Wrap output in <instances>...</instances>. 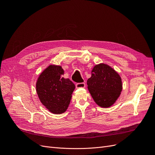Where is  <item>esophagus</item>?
Segmentation results:
<instances>
[{"instance_id":"34e87169","label":"esophagus","mask_w":155,"mask_h":155,"mask_svg":"<svg viewBox=\"0 0 155 155\" xmlns=\"http://www.w3.org/2000/svg\"><path fill=\"white\" fill-rule=\"evenodd\" d=\"M76 87L77 88H85V83H78L76 84Z\"/></svg>"}]
</instances>
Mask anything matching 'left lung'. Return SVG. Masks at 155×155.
Listing matches in <instances>:
<instances>
[{
	"instance_id": "left-lung-1",
	"label": "left lung",
	"mask_w": 155,
	"mask_h": 155,
	"mask_svg": "<svg viewBox=\"0 0 155 155\" xmlns=\"http://www.w3.org/2000/svg\"><path fill=\"white\" fill-rule=\"evenodd\" d=\"M88 79V91L96 104L102 107L113 105L122 91L120 75L106 64H97Z\"/></svg>"
}]
</instances>
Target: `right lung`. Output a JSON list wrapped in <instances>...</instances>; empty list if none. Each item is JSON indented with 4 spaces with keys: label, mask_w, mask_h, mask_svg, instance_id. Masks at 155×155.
I'll use <instances>...</instances> for the list:
<instances>
[{
    "label": "right lung",
    "mask_w": 155,
    "mask_h": 155,
    "mask_svg": "<svg viewBox=\"0 0 155 155\" xmlns=\"http://www.w3.org/2000/svg\"><path fill=\"white\" fill-rule=\"evenodd\" d=\"M61 66L50 65L42 72L36 83V91L42 104L54 114L67 110L75 85L69 79L62 77Z\"/></svg>",
    "instance_id": "right-lung-1"
}]
</instances>
